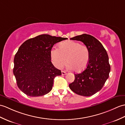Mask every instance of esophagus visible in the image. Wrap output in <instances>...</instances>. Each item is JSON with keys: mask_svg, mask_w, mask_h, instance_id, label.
<instances>
[{"mask_svg": "<svg viewBox=\"0 0 125 125\" xmlns=\"http://www.w3.org/2000/svg\"><path fill=\"white\" fill-rule=\"evenodd\" d=\"M66 74V72L62 71V75H65V74Z\"/></svg>", "mask_w": 125, "mask_h": 125, "instance_id": "1", "label": "esophagus"}]
</instances>
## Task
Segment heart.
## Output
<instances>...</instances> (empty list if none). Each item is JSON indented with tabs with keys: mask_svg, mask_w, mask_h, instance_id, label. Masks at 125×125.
Returning <instances> with one entry per match:
<instances>
[{
	"mask_svg": "<svg viewBox=\"0 0 125 125\" xmlns=\"http://www.w3.org/2000/svg\"><path fill=\"white\" fill-rule=\"evenodd\" d=\"M51 57L54 65L58 69L62 68L68 62L69 69L81 72L87 66L90 54L86 46L70 40L61 43L59 48H52Z\"/></svg>",
	"mask_w": 125,
	"mask_h": 125,
	"instance_id": "1",
	"label": "heart"
}]
</instances>
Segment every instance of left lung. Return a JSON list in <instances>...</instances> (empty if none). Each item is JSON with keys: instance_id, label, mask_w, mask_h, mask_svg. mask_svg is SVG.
<instances>
[{"instance_id": "left-lung-1", "label": "left lung", "mask_w": 125, "mask_h": 125, "mask_svg": "<svg viewBox=\"0 0 125 125\" xmlns=\"http://www.w3.org/2000/svg\"><path fill=\"white\" fill-rule=\"evenodd\" d=\"M70 39L83 42L89 49L90 57L85 70L74 74V82L69 84V87L78 95L90 96L100 91L108 79L110 65L108 54L102 43L89 34H83Z\"/></svg>"}]
</instances>
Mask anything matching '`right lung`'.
Listing matches in <instances>:
<instances>
[{
    "instance_id": "add662e5",
    "label": "right lung",
    "mask_w": 125,
    "mask_h": 125,
    "mask_svg": "<svg viewBox=\"0 0 125 125\" xmlns=\"http://www.w3.org/2000/svg\"><path fill=\"white\" fill-rule=\"evenodd\" d=\"M67 38L41 34L26 40L14 59L13 73L19 89L32 97L47 94L54 79L62 73L51 62V50L56 43Z\"/></svg>"
}]
</instances>
